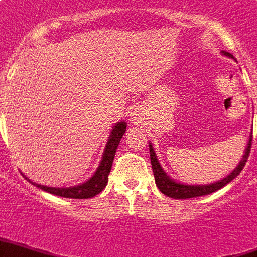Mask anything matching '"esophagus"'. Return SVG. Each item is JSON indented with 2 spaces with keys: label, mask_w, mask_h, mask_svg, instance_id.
Masks as SVG:
<instances>
[{
  "label": "esophagus",
  "mask_w": 257,
  "mask_h": 257,
  "mask_svg": "<svg viewBox=\"0 0 257 257\" xmlns=\"http://www.w3.org/2000/svg\"><path fill=\"white\" fill-rule=\"evenodd\" d=\"M144 120H146V115H144V111H143L142 107H136V109L131 113V122H132L133 125L144 124Z\"/></svg>",
  "instance_id": "esophagus-1"
}]
</instances>
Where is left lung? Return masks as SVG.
Here are the masks:
<instances>
[{
	"mask_svg": "<svg viewBox=\"0 0 257 257\" xmlns=\"http://www.w3.org/2000/svg\"><path fill=\"white\" fill-rule=\"evenodd\" d=\"M221 54L224 56H228V58L233 59V55L226 52V51H221ZM250 144H252V135L248 139V143H246V148L244 151V155H242L241 160L238 162L237 167L234 168L230 174L220 179V181L213 182V183H209V185H186V183H181V182H176L174 179H171L170 176L167 175V172H164V170L160 166L159 160H158V156H156V152L154 150V146L152 143H150V158H151V164H152V171H154L155 176V183L158 186V189L167 195L170 198L174 199H187V198H197V197H202V195H207V194H211L217 191V190L222 189L224 186H226L229 182H232L236 176L242 171V168L245 166L246 160H248V156H249L250 151Z\"/></svg>",
	"mask_w": 257,
	"mask_h": 257,
	"instance_id": "left-lung-1",
	"label": "left lung"
}]
</instances>
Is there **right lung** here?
Instances as JSON below:
<instances>
[{
	"label": "right lung",
	"instance_id": "right-lung-1",
	"mask_svg": "<svg viewBox=\"0 0 257 257\" xmlns=\"http://www.w3.org/2000/svg\"><path fill=\"white\" fill-rule=\"evenodd\" d=\"M125 131H126V124L124 121H120L114 124L113 129L110 131V135H109V139H107L106 146H105V150H103L102 159L99 162V166L95 170L93 175L90 176L89 179L81 185L76 186H70V187H50V186L39 185V183H35L29 178L25 176V179H28L29 183H32L39 189L44 190L47 193L54 194V195H58V197H63V198H72V199H87L93 198L97 194H99L102 191L107 185V179H109V174H110L111 164H113V160H114L115 151H117V147L120 144L121 139L124 136Z\"/></svg>",
	"mask_w": 257,
	"mask_h": 257
}]
</instances>
